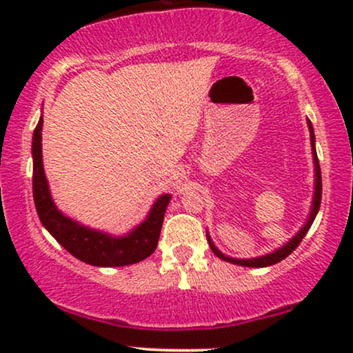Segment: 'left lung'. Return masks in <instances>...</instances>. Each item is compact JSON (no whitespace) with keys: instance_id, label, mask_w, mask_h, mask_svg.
<instances>
[{"instance_id":"left-lung-1","label":"left lung","mask_w":353,"mask_h":353,"mask_svg":"<svg viewBox=\"0 0 353 353\" xmlns=\"http://www.w3.org/2000/svg\"><path fill=\"white\" fill-rule=\"evenodd\" d=\"M309 129H310V141H312V145L315 143V136H314V129H312V123L309 121ZM314 163H315V194H314V205H312V212L309 216V221H307V224L303 225L301 229V232L295 236L292 241L287 242L285 245L281 247V249H277L275 252L272 254H267V255H262V257H255V259H232V257H228V255H224L221 252V250L216 249V245L212 244V241H210L209 234H208V242L210 245V249H212V252L217 255V257H221L222 261H228V262H232V264H237V265H245V267H267V265H274L277 264V262H281L282 259H285L287 255H290L294 252L295 249H297V245L301 244L302 239L305 237V234L309 232L312 222H314L315 216H317L319 209H320V201H322V174H320V164H319V157H317V152H315V145H314Z\"/></svg>"}]
</instances>
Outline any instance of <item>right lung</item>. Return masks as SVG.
Segmentation results:
<instances>
[{"mask_svg": "<svg viewBox=\"0 0 353 353\" xmlns=\"http://www.w3.org/2000/svg\"><path fill=\"white\" fill-rule=\"evenodd\" d=\"M41 129L43 117L33 132V197L39 221L56 241L71 255L86 264L98 267L131 265L144 261L157 247L164 212L171 196L164 194L139 228L125 237H111L108 234L83 228L56 209L50 196L41 156Z\"/></svg>", "mask_w": 353, "mask_h": 353, "instance_id": "right-lung-1", "label": "right lung"}]
</instances>
